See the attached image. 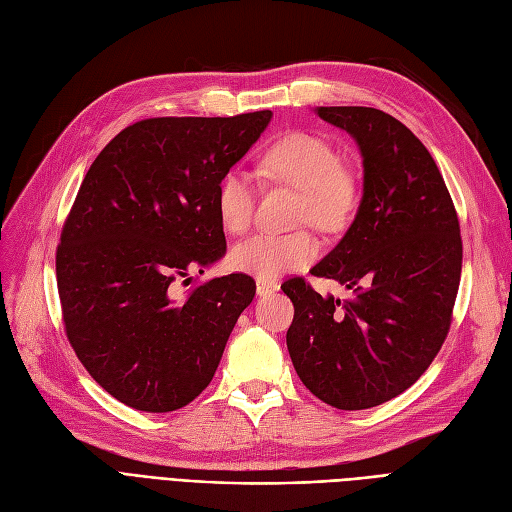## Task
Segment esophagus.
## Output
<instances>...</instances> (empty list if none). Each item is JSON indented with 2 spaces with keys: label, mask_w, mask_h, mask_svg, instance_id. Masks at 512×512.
<instances>
[{
  "label": "esophagus",
  "mask_w": 512,
  "mask_h": 512,
  "mask_svg": "<svg viewBox=\"0 0 512 512\" xmlns=\"http://www.w3.org/2000/svg\"><path fill=\"white\" fill-rule=\"evenodd\" d=\"M275 290H279L277 281H269V279H258V281H256V292H258V296H267V294H271V292H275Z\"/></svg>",
  "instance_id": "1"
}]
</instances>
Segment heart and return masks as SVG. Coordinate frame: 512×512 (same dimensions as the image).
<instances>
[{"label":"heart","mask_w":512,"mask_h":512,"mask_svg":"<svg viewBox=\"0 0 512 512\" xmlns=\"http://www.w3.org/2000/svg\"><path fill=\"white\" fill-rule=\"evenodd\" d=\"M262 171L271 178L303 190L298 220L313 222L324 231H339L354 218L360 186L354 171L341 163L326 137L309 131H290L264 150ZM256 190L248 173L231 169L216 188V214L224 231L241 235L254 220ZM320 256V241L301 228L292 233H258L231 250L233 269L260 279H275L303 269Z\"/></svg>","instance_id":"b5f03b06"}]
</instances>
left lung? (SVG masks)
Returning a JSON list of instances; mask_svg holds the SVG:
<instances>
[{
  "instance_id": "left-lung-1",
  "label": "left lung",
  "mask_w": 512,
  "mask_h": 512,
  "mask_svg": "<svg viewBox=\"0 0 512 512\" xmlns=\"http://www.w3.org/2000/svg\"><path fill=\"white\" fill-rule=\"evenodd\" d=\"M317 114L354 135L364 195L345 237L311 269L349 296L284 281L294 305L286 343L313 396L360 411L409 390L443 347L462 275L460 220L432 154L400 120L362 105Z\"/></svg>"
}]
</instances>
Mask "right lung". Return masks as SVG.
Segmentation results:
<instances>
[{
    "instance_id": "1",
    "label": "right lung",
    "mask_w": 512,
    "mask_h": 512,
    "mask_svg": "<svg viewBox=\"0 0 512 512\" xmlns=\"http://www.w3.org/2000/svg\"><path fill=\"white\" fill-rule=\"evenodd\" d=\"M271 116L139 120L84 175L57 245L63 326L88 375L127 407L169 413L195 400L252 303L243 273L184 296L178 284L226 252L216 188Z\"/></svg>"
}]
</instances>
